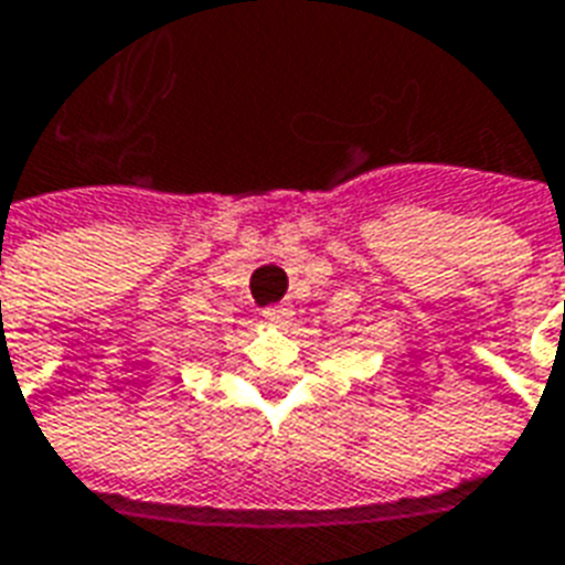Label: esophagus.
<instances>
[{
    "label": "esophagus",
    "mask_w": 565,
    "mask_h": 565,
    "mask_svg": "<svg viewBox=\"0 0 565 565\" xmlns=\"http://www.w3.org/2000/svg\"><path fill=\"white\" fill-rule=\"evenodd\" d=\"M260 317L269 322H287L292 317V308L290 305H266L260 308Z\"/></svg>",
    "instance_id": "1"
}]
</instances>
